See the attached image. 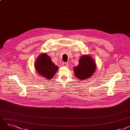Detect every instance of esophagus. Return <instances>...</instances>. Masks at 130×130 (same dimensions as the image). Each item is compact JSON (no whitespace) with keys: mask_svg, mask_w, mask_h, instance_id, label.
Segmentation results:
<instances>
[{"mask_svg":"<svg viewBox=\"0 0 130 130\" xmlns=\"http://www.w3.org/2000/svg\"><path fill=\"white\" fill-rule=\"evenodd\" d=\"M63 65L64 66H69V65H68V64H67V63H66V62L63 63Z\"/></svg>","mask_w":130,"mask_h":130,"instance_id":"esophagus-1","label":"esophagus"}]
</instances>
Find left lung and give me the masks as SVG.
Instances as JSON below:
<instances>
[{
	"mask_svg": "<svg viewBox=\"0 0 130 130\" xmlns=\"http://www.w3.org/2000/svg\"><path fill=\"white\" fill-rule=\"evenodd\" d=\"M96 69V64L90 56H81L79 64L74 69L75 76L79 79H85L91 77Z\"/></svg>",
	"mask_w": 130,
	"mask_h": 130,
	"instance_id": "left-lung-1",
	"label": "left lung"
}]
</instances>
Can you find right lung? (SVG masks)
<instances>
[{"instance_id": "add662e5", "label": "right lung", "mask_w": 130, "mask_h": 130, "mask_svg": "<svg viewBox=\"0 0 130 130\" xmlns=\"http://www.w3.org/2000/svg\"><path fill=\"white\" fill-rule=\"evenodd\" d=\"M35 67L40 75L47 79H51L56 73L58 67L55 65L46 54H42L37 58Z\"/></svg>"}]
</instances>
